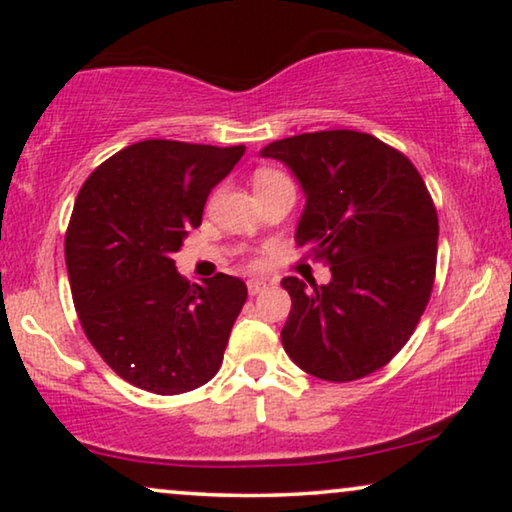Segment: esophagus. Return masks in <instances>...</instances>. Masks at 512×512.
<instances>
[{"label":"esophagus","mask_w":512,"mask_h":512,"mask_svg":"<svg viewBox=\"0 0 512 512\" xmlns=\"http://www.w3.org/2000/svg\"><path fill=\"white\" fill-rule=\"evenodd\" d=\"M247 289L251 296H258V293H263L265 289H268V282H263V279H249Z\"/></svg>","instance_id":"34e87169"}]
</instances>
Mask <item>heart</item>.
<instances>
[{"label":"heart","mask_w":512,"mask_h":512,"mask_svg":"<svg viewBox=\"0 0 512 512\" xmlns=\"http://www.w3.org/2000/svg\"><path fill=\"white\" fill-rule=\"evenodd\" d=\"M277 179H284V174L277 170H258L254 177V184L263 186V184H270V181H277Z\"/></svg>","instance_id":"1"}]
</instances>
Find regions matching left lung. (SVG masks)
Instances as JSON below:
<instances>
[{
    "label": "left lung",
    "mask_w": 512,
    "mask_h": 512,
    "mask_svg": "<svg viewBox=\"0 0 512 512\" xmlns=\"http://www.w3.org/2000/svg\"><path fill=\"white\" fill-rule=\"evenodd\" d=\"M305 191L296 242L331 265L328 284L284 277L291 312L282 345L326 382L361 380L394 359L433 291L438 214L408 156L373 135L321 130L261 149Z\"/></svg>",
    "instance_id": "left-lung-1"
}]
</instances>
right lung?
I'll return each mask as SVG.
<instances>
[{
	"mask_svg": "<svg viewBox=\"0 0 512 512\" xmlns=\"http://www.w3.org/2000/svg\"><path fill=\"white\" fill-rule=\"evenodd\" d=\"M242 153L146 139L104 160L76 195L65 261L83 333L116 375L151 394L212 380L247 300L242 279L219 272L191 284L172 258Z\"/></svg>",
	"mask_w": 512,
	"mask_h": 512,
	"instance_id": "obj_1",
	"label": "right lung"
}]
</instances>
